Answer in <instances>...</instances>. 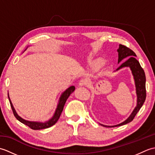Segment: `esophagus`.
Wrapping results in <instances>:
<instances>
[{
	"label": "esophagus",
	"instance_id": "34e87169",
	"mask_svg": "<svg viewBox=\"0 0 155 155\" xmlns=\"http://www.w3.org/2000/svg\"><path fill=\"white\" fill-rule=\"evenodd\" d=\"M87 84V81L84 79H81L79 83H78V85H79L80 87H84V86H86Z\"/></svg>",
	"mask_w": 155,
	"mask_h": 155
}]
</instances>
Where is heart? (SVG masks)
<instances>
[{
    "instance_id": "b5f03b06",
    "label": "heart",
    "mask_w": 155,
    "mask_h": 155,
    "mask_svg": "<svg viewBox=\"0 0 155 155\" xmlns=\"http://www.w3.org/2000/svg\"><path fill=\"white\" fill-rule=\"evenodd\" d=\"M104 60L103 58H97L92 60L90 62V67L93 71H96L104 64Z\"/></svg>"
}]
</instances>
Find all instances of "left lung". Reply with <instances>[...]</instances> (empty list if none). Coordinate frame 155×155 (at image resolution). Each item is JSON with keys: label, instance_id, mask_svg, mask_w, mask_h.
<instances>
[{"label": "left lung", "instance_id": "left-lung-1", "mask_svg": "<svg viewBox=\"0 0 155 155\" xmlns=\"http://www.w3.org/2000/svg\"><path fill=\"white\" fill-rule=\"evenodd\" d=\"M117 52H118V63H119L124 59L128 58L126 61L120 64V67L116 71L120 70V69L124 67H129L130 68L134 77V83H135L136 93L137 97V106L127 119L125 120L123 123L117 125H114V126H107V125L101 124L102 126L106 127H119L130 123L134 119V117L136 116L138 112L142 107L146 99V77L145 74H144V71L143 68L141 67L139 62L134 58V57H136V54L131 49L123 45H119V48L117 49Z\"/></svg>", "mask_w": 155, "mask_h": 155}]
</instances>
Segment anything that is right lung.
Instances as JSON below:
<instances>
[{
  "label": "right lung",
  "instance_id": "right-lung-1",
  "mask_svg": "<svg viewBox=\"0 0 155 155\" xmlns=\"http://www.w3.org/2000/svg\"><path fill=\"white\" fill-rule=\"evenodd\" d=\"M27 48H26V49H27ZM74 90H75V87L74 86H71L69 88H68L67 90L64 91L63 93H62L60 98H59V101H58V105H57V108H56L55 113L53 115V117H52L49 120L45 122V123H41V122L28 121V120L23 119L22 118H21L20 116H18V114L16 113L15 108H14V107H13V105L12 104V102H11V99H10L8 94V99H9L10 104H11V107L12 108L13 114H14L15 117H16V119L19 120L20 122H21V123H23L24 124L27 125L28 127H29L31 128H32V129H33V130H41V129H45V128H47L51 127L52 126V125H54L56 123H57V122L58 120L59 117H60V116H61V114L62 112V110H63V108H64L66 101H67V98L69 97V96H70L71 94L72 93H73Z\"/></svg>",
  "mask_w": 155,
  "mask_h": 155
}]
</instances>
